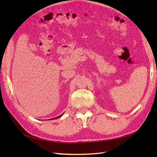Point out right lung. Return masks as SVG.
Listing matches in <instances>:
<instances>
[{"mask_svg":"<svg viewBox=\"0 0 157 157\" xmlns=\"http://www.w3.org/2000/svg\"><path fill=\"white\" fill-rule=\"evenodd\" d=\"M63 114H61V115H60L59 116H58V117H55V118H51V119L50 120H52V119H53V120H54V119H57V118H60L61 116H62L63 115ZM50 120V119H49Z\"/></svg>","mask_w":157,"mask_h":157,"instance_id":"right-lung-1","label":"right lung"}]
</instances>
